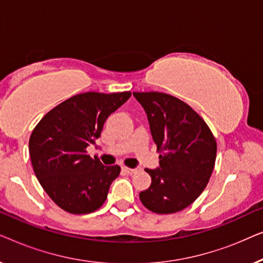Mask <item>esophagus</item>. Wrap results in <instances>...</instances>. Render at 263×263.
I'll return each mask as SVG.
<instances>
[{
	"instance_id": "34e87169",
	"label": "esophagus",
	"mask_w": 263,
	"mask_h": 263,
	"mask_svg": "<svg viewBox=\"0 0 263 263\" xmlns=\"http://www.w3.org/2000/svg\"><path fill=\"white\" fill-rule=\"evenodd\" d=\"M123 170L127 172V174H135V172L140 171V167L139 166L138 167H134V168H132V167H123Z\"/></svg>"
}]
</instances>
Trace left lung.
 Segmentation results:
<instances>
[{"label":"left lung","instance_id":"8db88e82","mask_svg":"<svg viewBox=\"0 0 263 263\" xmlns=\"http://www.w3.org/2000/svg\"><path fill=\"white\" fill-rule=\"evenodd\" d=\"M147 115L159 166L146 168L152 182L140 193L147 210L176 213L192 204L213 172L217 142L202 118L182 100L166 93L134 92Z\"/></svg>","mask_w":263,"mask_h":263}]
</instances>
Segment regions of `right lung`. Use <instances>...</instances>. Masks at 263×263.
<instances>
[{
	"instance_id": "right-lung-1",
	"label": "right lung",
	"mask_w": 263,
	"mask_h": 263,
	"mask_svg": "<svg viewBox=\"0 0 263 263\" xmlns=\"http://www.w3.org/2000/svg\"><path fill=\"white\" fill-rule=\"evenodd\" d=\"M130 92H87L49 111L32 132L28 148L39 183L53 202L73 214H87L105 202L118 165L105 166L88 156L111 114Z\"/></svg>"
}]
</instances>
